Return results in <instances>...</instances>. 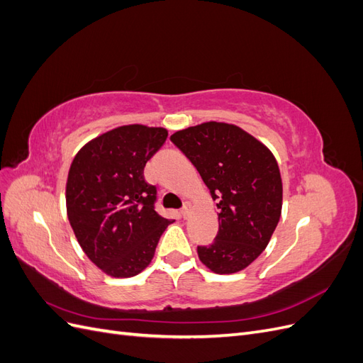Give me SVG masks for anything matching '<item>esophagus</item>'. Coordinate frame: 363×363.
<instances>
[{
    "mask_svg": "<svg viewBox=\"0 0 363 363\" xmlns=\"http://www.w3.org/2000/svg\"><path fill=\"white\" fill-rule=\"evenodd\" d=\"M191 211H192V204H191V203H184V206H183V208H182V216H183V218H188L189 213H191Z\"/></svg>",
    "mask_w": 363,
    "mask_h": 363,
    "instance_id": "obj_1",
    "label": "esophagus"
}]
</instances>
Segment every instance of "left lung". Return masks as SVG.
I'll return each mask as SVG.
<instances>
[{
    "mask_svg": "<svg viewBox=\"0 0 363 363\" xmlns=\"http://www.w3.org/2000/svg\"><path fill=\"white\" fill-rule=\"evenodd\" d=\"M211 191L219 208L212 245L199 257L216 274L245 269L267 248L281 215L283 184L267 145L238 125L203 123L171 136Z\"/></svg>",
    "mask_w": 363,
    "mask_h": 363,
    "instance_id": "8db88e82",
    "label": "left lung"
}]
</instances>
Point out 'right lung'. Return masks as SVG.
<instances>
[{
  "instance_id": "right-lung-1",
  "label": "right lung",
  "mask_w": 363,
  "mask_h": 363,
  "mask_svg": "<svg viewBox=\"0 0 363 363\" xmlns=\"http://www.w3.org/2000/svg\"><path fill=\"white\" fill-rule=\"evenodd\" d=\"M168 130L121 125L77 152L68 172L67 213L84 255L107 276H138L155 257L172 219L155 211L156 186L144 179L145 163Z\"/></svg>"
}]
</instances>
